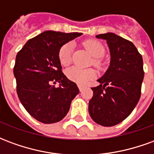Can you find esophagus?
<instances>
[{"label": "esophagus", "mask_w": 154, "mask_h": 154, "mask_svg": "<svg viewBox=\"0 0 154 154\" xmlns=\"http://www.w3.org/2000/svg\"><path fill=\"white\" fill-rule=\"evenodd\" d=\"M78 88H79V90H80V91H82L84 87H83V86H82V85H78Z\"/></svg>", "instance_id": "obj_1"}]
</instances>
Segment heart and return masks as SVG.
Wrapping results in <instances>:
<instances>
[{"instance_id": "obj_1", "label": "heart", "mask_w": 154, "mask_h": 154, "mask_svg": "<svg viewBox=\"0 0 154 154\" xmlns=\"http://www.w3.org/2000/svg\"><path fill=\"white\" fill-rule=\"evenodd\" d=\"M84 47L88 53L94 57L99 58L104 54L105 48L100 42L97 40H87L84 43ZM72 44L71 43L64 44L59 51V60L64 66H67L72 60ZM95 63H98V61L95 60ZM66 75L68 79L73 81L78 84H86L95 77V72L92 69H82L77 67H72L66 70Z\"/></svg>"}]
</instances>
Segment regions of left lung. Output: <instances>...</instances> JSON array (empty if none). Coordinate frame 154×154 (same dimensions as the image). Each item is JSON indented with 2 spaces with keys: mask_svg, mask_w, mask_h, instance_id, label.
Returning a JSON list of instances; mask_svg holds the SVG:
<instances>
[{
  "mask_svg": "<svg viewBox=\"0 0 154 154\" xmlns=\"http://www.w3.org/2000/svg\"><path fill=\"white\" fill-rule=\"evenodd\" d=\"M106 40L110 66L92 87L88 110L91 119L102 126H113L131 114L141 95L143 80V57L132 42L114 33L96 36Z\"/></svg>",
  "mask_w": 154,
  "mask_h": 154,
  "instance_id": "8db88e82",
  "label": "left lung"
}]
</instances>
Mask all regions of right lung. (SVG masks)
<instances>
[{"mask_svg":"<svg viewBox=\"0 0 154 154\" xmlns=\"http://www.w3.org/2000/svg\"><path fill=\"white\" fill-rule=\"evenodd\" d=\"M82 35L47 30L26 42L15 57L14 75L17 94L29 114L38 121H60L79 93L77 84L62 72V46ZM56 82L60 86L51 85Z\"/></svg>","mask_w":154,"mask_h":154,"instance_id":"add662e5","label":"right lung"}]
</instances>
